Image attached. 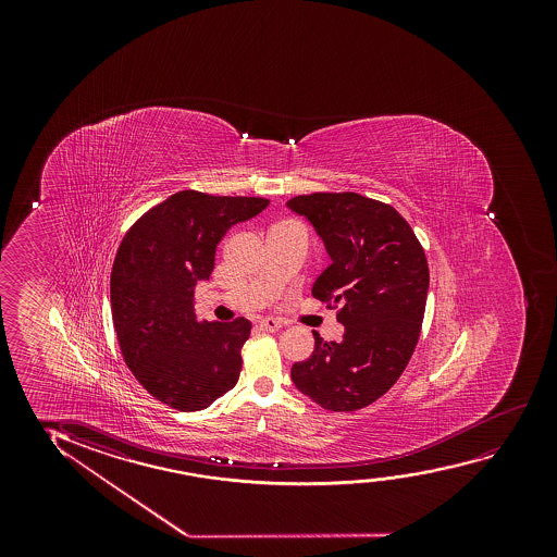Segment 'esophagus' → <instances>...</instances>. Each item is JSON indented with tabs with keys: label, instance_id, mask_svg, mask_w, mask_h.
<instances>
[{
	"label": "esophagus",
	"instance_id": "esophagus-1",
	"mask_svg": "<svg viewBox=\"0 0 557 557\" xmlns=\"http://www.w3.org/2000/svg\"><path fill=\"white\" fill-rule=\"evenodd\" d=\"M280 327H282V323L274 320V318H262V320H259V329L267 331V333H275Z\"/></svg>",
	"mask_w": 557,
	"mask_h": 557
}]
</instances>
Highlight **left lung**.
Returning a JSON list of instances; mask_svg holds the SVG:
<instances>
[{
  "mask_svg": "<svg viewBox=\"0 0 557 557\" xmlns=\"http://www.w3.org/2000/svg\"><path fill=\"white\" fill-rule=\"evenodd\" d=\"M287 206L318 230L331 267L312 295L336 308L341 343L318 333L312 356L290 379L305 396L335 412L363 409L384 396L411 359L426 308L430 270L409 222L394 207L356 191H313Z\"/></svg>",
  "mask_w": 557,
  "mask_h": 557,
  "instance_id": "obj_1",
  "label": "left lung"
}]
</instances>
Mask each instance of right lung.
<instances>
[{
  "label": "right lung",
  "instance_id": "right-lung-1",
  "mask_svg": "<svg viewBox=\"0 0 557 557\" xmlns=\"http://www.w3.org/2000/svg\"><path fill=\"white\" fill-rule=\"evenodd\" d=\"M268 203L176 191L148 209L115 252L110 302L123 359L150 396L176 411H201L236 386L251 321L198 323L194 290L213 272L226 230Z\"/></svg>",
  "mask_w": 557,
  "mask_h": 557
}]
</instances>
